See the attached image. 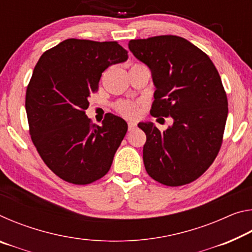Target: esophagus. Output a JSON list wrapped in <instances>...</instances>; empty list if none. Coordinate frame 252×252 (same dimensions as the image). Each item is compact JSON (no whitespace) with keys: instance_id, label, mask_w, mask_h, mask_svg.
Instances as JSON below:
<instances>
[{"instance_id":"1","label":"esophagus","mask_w":252,"mask_h":252,"mask_svg":"<svg viewBox=\"0 0 252 252\" xmlns=\"http://www.w3.org/2000/svg\"><path fill=\"white\" fill-rule=\"evenodd\" d=\"M135 127H136V123L135 122L130 121L129 123H127V129H129V131H133Z\"/></svg>"}]
</instances>
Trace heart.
Returning <instances> with one entry per match:
<instances>
[{"instance_id":"b5f03b06","label":"heart","mask_w":252,"mask_h":252,"mask_svg":"<svg viewBox=\"0 0 252 252\" xmlns=\"http://www.w3.org/2000/svg\"><path fill=\"white\" fill-rule=\"evenodd\" d=\"M132 66H144V65L136 63V64ZM114 109H116L117 112L120 113L121 116L129 119H133L139 116L140 103L139 102H133V101H119L114 104Z\"/></svg>"}]
</instances>
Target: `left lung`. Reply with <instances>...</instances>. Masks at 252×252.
I'll return each mask as SVG.
<instances>
[{"instance_id":"left-lung-1","label":"left lung","mask_w":252,"mask_h":252,"mask_svg":"<svg viewBox=\"0 0 252 252\" xmlns=\"http://www.w3.org/2000/svg\"><path fill=\"white\" fill-rule=\"evenodd\" d=\"M129 49L151 70L157 88L151 116L173 119L163 132L151 122L138 125L147 135V172L169 187L192 182L222 144L228 100L219 72L203 51L177 35L131 40Z\"/></svg>"}]
</instances>
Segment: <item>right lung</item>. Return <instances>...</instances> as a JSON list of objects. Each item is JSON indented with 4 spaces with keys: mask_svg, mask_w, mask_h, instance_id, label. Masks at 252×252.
Here are the masks:
<instances>
[{
    "mask_svg": "<svg viewBox=\"0 0 252 252\" xmlns=\"http://www.w3.org/2000/svg\"><path fill=\"white\" fill-rule=\"evenodd\" d=\"M126 59L127 51L116 41L67 39L45 51L34 67L25 95L30 135L62 180L89 185L110 170L126 122L106 113L101 126L93 125L85 110L102 72Z\"/></svg>",
    "mask_w": 252,
    "mask_h": 252,
    "instance_id": "right-lung-1",
    "label": "right lung"
}]
</instances>
